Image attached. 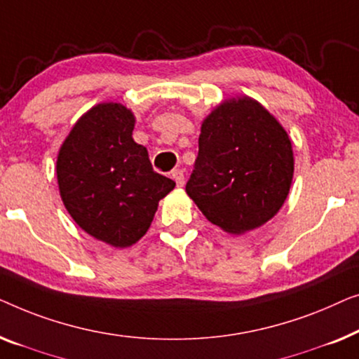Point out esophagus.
Wrapping results in <instances>:
<instances>
[{
    "label": "esophagus",
    "mask_w": 359,
    "mask_h": 359,
    "mask_svg": "<svg viewBox=\"0 0 359 359\" xmlns=\"http://www.w3.org/2000/svg\"><path fill=\"white\" fill-rule=\"evenodd\" d=\"M170 177L175 180V184H177V187H184V182H185L184 170H182V169H174L172 174H170Z\"/></svg>",
    "instance_id": "34e87169"
}]
</instances>
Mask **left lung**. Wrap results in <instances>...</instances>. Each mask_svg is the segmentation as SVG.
I'll list each match as a JSON object with an SVG mask.
<instances>
[{
	"label": "left lung",
	"instance_id": "8db88e82",
	"mask_svg": "<svg viewBox=\"0 0 359 359\" xmlns=\"http://www.w3.org/2000/svg\"><path fill=\"white\" fill-rule=\"evenodd\" d=\"M294 175L290 135L259 100L228 97L201 122L198 158L187 195L228 234H245L275 218Z\"/></svg>",
	"mask_w": 359,
	"mask_h": 359
}]
</instances>
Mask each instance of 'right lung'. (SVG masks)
Wrapping results in <instances>:
<instances>
[{"instance_id": "add662e5", "label": "right lung", "mask_w": 359, "mask_h": 359, "mask_svg": "<svg viewBox=\"0 0 359 359\" xmlns=\"http://www.w3.org/2000/svg\"><path fill=\"white\" fill-rule=\"evenodd\" d=\"M136 117L120 102H100L69 130L57 156L63 205L81 229L125 249L148 232L175 182L154 172L148 149L133 140Z\"/></svg>"}]
</instances>
